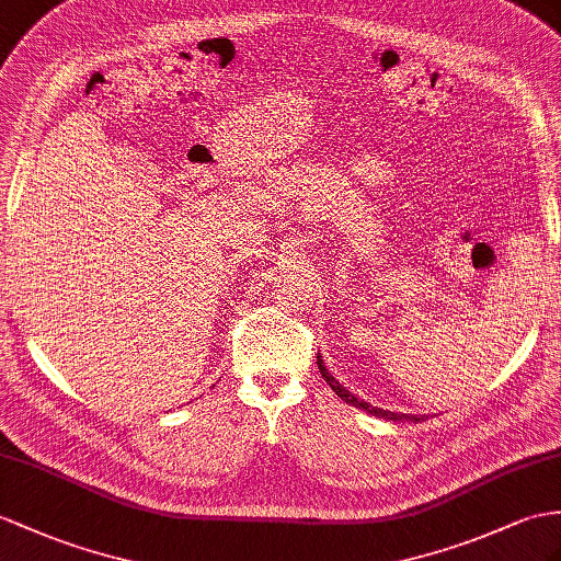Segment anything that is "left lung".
<instances>
[{
	"mask_svg": "<svg viewBox=\"0 0 561 561\" xmlns=\"http://www.w3.org/2000/svg\"><path fill=\"white\" fill-rule=\"evenodd\" d=\"M317 364H319V371H321L323 380H325L328 386H331V390L337 394V398L343 400V402H347V404H352V407L364 409L366 414H371V416H380V419H390V421H414V423H419V421L426 419V416H414V414L386 412V409H380V407H371V404H368V402H364V400H359V398H354V394H352L350 390H345L343 386H340V380H335L331 374H328V368L323 366V359H321V352L317 354Z\"/></svg>",
	"mask_w": 561,
	"mask_h": 561,
	"instance_id": "8db88e82",
	"label": "left lung"
}]
</instances>
